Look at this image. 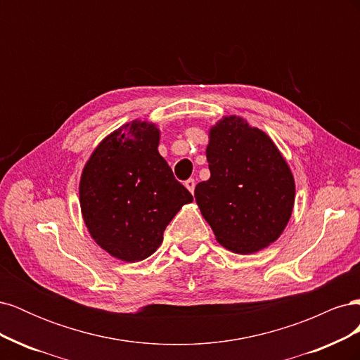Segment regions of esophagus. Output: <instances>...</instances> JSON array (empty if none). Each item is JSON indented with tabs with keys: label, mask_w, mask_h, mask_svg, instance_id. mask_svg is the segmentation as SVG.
Instances as JSON below:
<instances>
[{
	"label": "esophagus",
	"mask_w": 360,
	"mask_h": 360,
	"mask_svg": "<svg viewBox=\"0 0 360 360\" xmlns=\"http://www.w3.org/2000/svg\"><path fill=\"white\" fill-rule=\"evenodd\" d=\"M184 186H186V188L189 189L191 193H193V191H195V180H193V179L186 180V181H184Z\"/></svg>",
	"instance_id": "1"
}]
</instances>
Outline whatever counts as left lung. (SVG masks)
I'll return each mask as SVG.
<instances>
[{
    "instance_id": "left-lung-1",
    "label": "left lung",
    "mask_w": 360,
    "mask_h": 360,
    "mask_svg": "<svg viewBox=\"0 0 360 360\" xmlns=\"http://www.w3.org/2000/svg\"><path fill=\"white\" fill-rule=\"evenodd\" d=\"M205 150L210 179L195 200L219 242L236 254L264 249L284 231L294 205V179L281 151L263 130L242 117H224Z\"/></svg>"
}]
</instances>
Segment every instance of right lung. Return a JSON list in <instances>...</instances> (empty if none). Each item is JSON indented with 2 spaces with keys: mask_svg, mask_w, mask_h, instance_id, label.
Masks as SVG:
<instances>
[{
  "mask_svg": "<svg viewBox=\"0 0 360 360\" xmlns=\"http://www.w3.org/2000/svg\"><path fill=\"white\" fill-rule=\"evenodd\" d=\"M153 123L134 120L108 135L85 163L79 181L84 222L112 257L135 263L160 246L163 231L191 192L159 151Z\"/></svg>",
  "mask_w": 360,
  "mask_h": 360,
  "instance_id": "obj_1",
  "label": "right lung"
}]
</instances>
